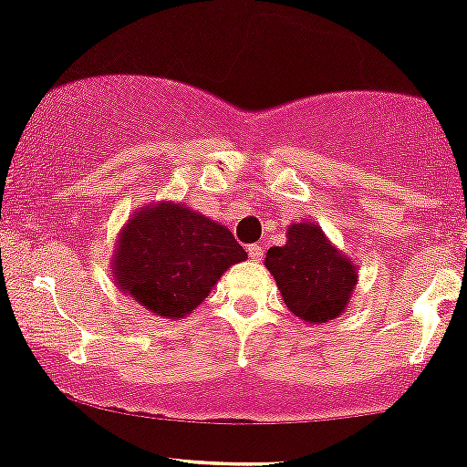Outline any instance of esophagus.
Returning <instances> with one entry per match:
<instances>
[{"label": "esophagus", "instance_id": "obj_1", "mask_svg": "<svg viewBox=\"0 0 467 467\" xmlns=\"http://www.w3.org/2000/svg\"><path fill=\"white\" fill-rule=\"evenodd\" d=\"M247 251H249V258L254 262L262 260V247H260V244H249Z\"/></svg>", "mask_w": 467, "mask_h": 467}]
</instances>
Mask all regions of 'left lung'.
Listing matches in <instances>:
<instances>
[{
	"label": "left lung",
	"mask_w": 467,
	"mask_h": 467,
	"mask_svg": "<svg viewBox=\"0 0 467 467\" xmlns=\"http://www.w3.org/2000/svg\"><path fill=\"white\" fill-rule=\"evenodd\" d=\"M265 266L275 277L289 311L304 324H324L342 316L359 277L355 260L308 220L286 229V244L266 251Z\"/></svg>",
	"instance_id": "obj_1"
}]
</instances>
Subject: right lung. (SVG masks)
<instances>
[{"mask_svg":"<svg viewBox=\"0 0 467 467\" xmlns=\"http://www.w3.org/2000/svg\"><path fill=\"white\" fill-rule=\"evenodd\" d=\"M247 260L234 234L174 201L136 209L114 244V286L159 317L190 316L229 266Z\"/></svg>","mask_w":467,"mask_h":467,"instance_id":"add662e5","label":"right lung"}]
</instances>
